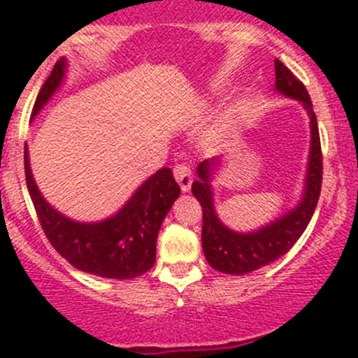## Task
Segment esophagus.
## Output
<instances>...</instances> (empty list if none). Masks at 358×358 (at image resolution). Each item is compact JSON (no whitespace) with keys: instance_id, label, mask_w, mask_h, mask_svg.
Instances as JSON below:
<instances>
[{"instance_id":"34e87169","label":"esophagus","mask_w":358,"mask_h":358,"mask_svg":"<svg viewBox=\"0 0 358 358\" xmlns=\"http://www.w3.org/2000/svg\"><path fill=\"white\" fill-rule=\"evenodd\" d=\"M173 175H175V180L178 182L180 189L183 192H187L190 189V185H192V171H190V166L183 164V162L182 164H176L173 168Z\"/></svg>"}]
</instances>
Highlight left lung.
<instances>
[{
    "label": "left lung",
    "mask_w": 358,
    "mask_h": 358,
    "mask_svg": "<svg viewBox=\"0 0 358 358\" xmlns=\"http://www.w3.org/2000/svg\"><path fill=\"white\" fill-rule=\"evenodd\" d=\"M275 90L284 96L299 100L310 115L312 145H310L305 194L301 202L292 211L286 213L282 218L275 220L270 225L249 234L234 232L220 222L213 204L209 173L213 171V166L218 164V157L204 159L197 166L199 180L192 183V194L201 202L202 208L204 256L209 265L218 272L244 275L286 255L305 232L319 202L320 187H322V149H320L315 112L305 85L279 59H275Z\"/></svg>",
    "instance_id": "left-lung-1"
}]
</instances>
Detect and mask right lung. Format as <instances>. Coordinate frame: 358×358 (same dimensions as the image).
<instances>
[{"instance_id": "obj_1", "label": "right lung", "mask_w": 358, "mask_h": 358, "mask_svg": "<svg viewBox=\"0 0 358 358\" xmlns=\"http://www.w3.org/2000/svg\"><path fill=\"white\" fill-rule=\"evenodd\" d=\"M66 59H60L41 86L32 107V117L57 92L66 74ZM25 182L41 229L50 244L74 268L106 279H135L156 263V243L162 220L180 196L178 183L169 168L159 169L142 183L117 215L99 223L72 222L53 209L38 190L24 147Z\"/></svg>"}]
</instances>
